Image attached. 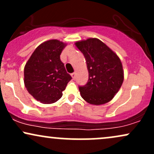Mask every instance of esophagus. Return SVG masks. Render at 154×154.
Returning a JSON list of instances; mask_svg holds the SVG:
<instances>
[{
    "instance_id": "34e87169",
    "label": "esophagus",
    "mask_w": 154,
    "mask_h": 154,
    "mask_svg": "<svg viewBox=\"0 0 154 154\" xmlns=\"http://www.w3.org/2000/svg\"><path fill=\"white\" fill-rule=\"evenodd\" d=\"M71 76H72V79H75V77H76V73H75V72H74V73H72V74Z\"/></svg>"
}]
</instances>
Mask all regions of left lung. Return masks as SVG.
<instances>
[{
  "label": "left lung",
  "instance_id": "left-lung-1",
  "mask_svg": "<svg viewBox=\"0 0 154 154\" xmlns=\"http://www.w3.org/2000/svg\"><path fill=\"white\" fill-rule=\"evenodd\" d=\"M84 55L89 79L79 86L82 98L93 105L105 104L112 100L124 81L122 63L119 56L98 38H88L75 43Z\"/></svg>",
  "mask_w": 154,
  "mask_h": 154
}]
</instances>
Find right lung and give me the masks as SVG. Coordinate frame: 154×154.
Returning a JSON list of instances; mask_svg holds the SVG:
<instances>
[{
  "instance_id": "right-lung-1",
  "label": "right lung",
  "mask_w": 154,
  "mask_h": 154,
  "mask_svg": "<svg viewBox=\"0 0 154 154\" xmlns=\"http://www.w3.org/2000/svg\"><path fill=\"white\" fill-rule=\"evenodd\" d=\"M66 45L58 40H47L37 47L26 63L24 85L40 103L50 104L59 100L72 79L60 59Z\"/></svg>"
}]
</instances>
